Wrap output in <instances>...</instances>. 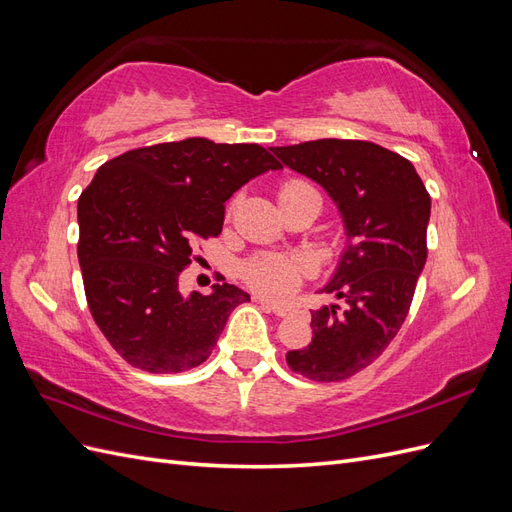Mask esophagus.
<instances>
[{
	"mask_svg": "<svg viewBox=\"0 0 512 512\" xmlns=\"http://www.w3.org/2000/svg\"><path fill=\"white\" fill-rule=\"evenodd\" d=\"M262 305L265 307H269L271 312L275 314V316H280V318H286V316H290L292 314V309L290 307H284V305H275V303H271V301H267V299H258Z\"/></svg>",
	"mask_w": 512,
	"mask_h": 512,
	"instance_id": "obj_1",
	"label": "esophagus"
}]
</instances>
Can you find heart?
<instances>
[{
  "instance_id": "1",
  "label": "heart",
  "mask_w": 512,
  "mask_h": 512,
  "mask_svg": "<svg viewBox=\"0 0 512 512\" xmlns=\"http://www.w3.org/2000/svg\"><path fill=\"white\" fill-rule=\"evenodd\" d=\"M307 190H314L307 181L290 179L280 188V203ZM309 273H312V265L305 258L286 254H258L243 265V280L269 299L290 297Z\"/></svg>"
}]
</instances>
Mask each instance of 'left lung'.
I'll use <instances>...</instances> for the list:
<instances>
[{
  "label": "left lung",
  "instance_id": "1",
  "mask_svg": "<svg viewBox=\"0 0 512 512\" xmlns=\"http://www.w3.org/2000/svg\"><path fill=\"white\" fill-rule=\"evenodd\" d=\"M271 151L329 192L348 235L322 288L346 303L314 309L312 342L286 361L309 380H346L389 348L410 312L427 260L431 198L412 162L376 143L320 138Z\"/></svg>",
  "mask_w": 512,
  "mask_h": 512
}]
</instances>
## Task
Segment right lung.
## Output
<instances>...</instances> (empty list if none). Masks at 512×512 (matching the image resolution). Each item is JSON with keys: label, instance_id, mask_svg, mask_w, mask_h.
I'll list each match as a JSON object with an SVG mask.
<instances>
[{"label": "right lung", "instance_id": "right-lung-1", "mask_svg": "<svg viewBox=\"0 0 512 512\" xmlns=\"http://www.w3.org/2000/svg\"><path fill=\"white\" fill-rule=\"evenodd\" d=\"M282 164L256 143L185 138L104 162L79 198V265L89 312L123 361L149 374L205 363L232 309L250 294L228 282L179 290L198 241L218 237L224 203Z\"/></svg>", "mask_w": 512, "mask_h": 512}]
</instances>
